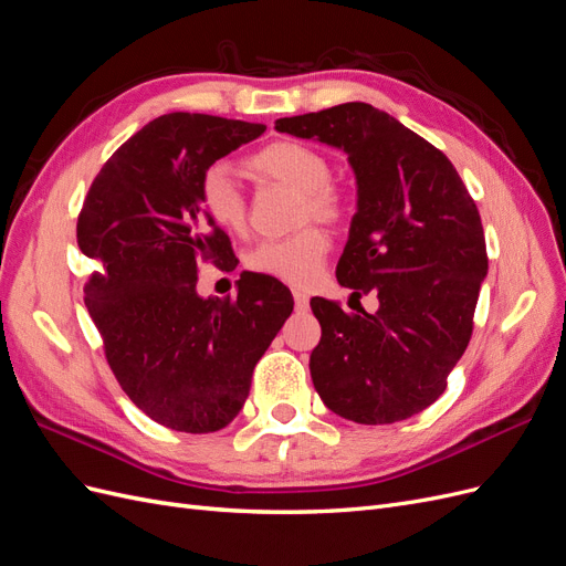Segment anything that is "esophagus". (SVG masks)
I'll list each match as a JSON object with an SVG mask.
<instances>
[{
	"label": "esophagus",
	"instance_id": "1",
	"mask_svg": "<svg viewBox=\"0 0 566 566\" xmlns=\"http://www.w3.org/2000/svg\"><path fill=\"white\" fill-rule=\"evenodd\" d=\"M293 297H295V310L297 312H306L310 310V297H306L302 290H293Z\"/></svg>",
	"mask_w": 566,
	"mask_h": 566
}]
</instances>
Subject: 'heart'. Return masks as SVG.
I'll use <instances>...</instances> for the list:
<instances>
[{
	"label": "heart",
	"mask_w": 566,
	"mask_h": 566,
	"mask_svg": "<svg viewBox=\"0 0 566 566\" xmlns=\"http://www.w3.org/2000/svg\"><path fill=\"white\" fill-rule=\"evenodd\" d=\"M243 165L256 181L283 184L300 191L302 200L297 205V224H310V221L337 224L345 219V193L331 181L333 167L314 146L290 139L271 142L250 153ZM198 202L219 229L229 233L245 231L248 200L227 163H212L202 169L198 181ZM328 252V233L310 224L293 235L256 243L245 254V264L262 276L304 287L316 281Z\"/></svg>",
	"instance_id": "heart-1"
}]
</instances>
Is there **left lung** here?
<instances>
[{"label": "left lung", "instance_id": "obj_1", "mask_svg": "<svg viewBox=\"0 0 566 566\" xmlns=\"http://www.w3.org/2000/svg\"><path fill=\"white\" fill-rule=\"evenodd\" d=\"M300 139L345 148L358 210L337 264L354 297L380 310L349 316L316 297L321 342L312 380L333 413L361 422L406 420L434 403L465 354L489 271L476 205L453 163L397 117L361 101L276 119Z\"/></svg>", "mask_w": 566, "mask_h": 566}]
</instances>
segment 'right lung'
<instances>
[{
    "label": "right lung",
    "instance_id": "right-lung-1",
    "mask_svg": "<svg viewBox=\"0 0 566 566\" xmlns=\"http://www.w3.org/2000/svg\"><path fill=\"white\" fill-rule=\"evenodd\" d=\"M264 125L167 113L101 167L77 217V245L98 264L84 304L119 387L169 430L227 427L252 370L293 312L276 281L243 273L235 297L196 293L198 266H235L229 235L202 212L205 167L264 134Z\"/></svg>",
    "mask_w": 566,
    "mask_h": 566
}]
</instances>
